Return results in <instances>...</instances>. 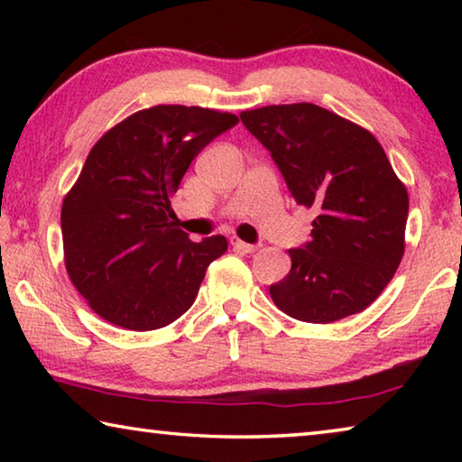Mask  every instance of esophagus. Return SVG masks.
Here are the masks:
<instances>
[{
	"instance_id": "1",
	"label": "esophagus",
	"mask_w": 462,
	"mask_h": 462,
	"mask_svg": "<svg viewBox=\"0 0 462 462\" xmlns=\"http://www.w3.org/2000/svg\"><path fill=\"white\" fill-rule=\"evenodd\" d=\"M230 245H232L234 248H236V250H242V253H256V250L261 248V245H248V242L240 240V238H236V236L230 238Z\"/></svg>"
}]
</instances>
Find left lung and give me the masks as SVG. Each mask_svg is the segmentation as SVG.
Returning <instances> with one entry per match:
<instances>
[{
	"mask_svg": "<svg viewBox=\"0 0 462 462\" xmlns=\"http://www.w3.org/2000/svg\"><path fill=\"white\" fill-rule=\"evenodd\" d=\"M271 152L297 206L316 214L311 240L291 248V271L269 291L301 322L358 314L393 279L403 256L410 199L369 130L314 104L242 112Z\"/></svg>",
	"mask_w": 462,
	"mask_h": 462,
	"instance_id": "left-lung-1",
	"label": "left lung"
}]
</instances>
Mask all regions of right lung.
Here are the masks:
<instances>
[{
  "mask_svg": "<svg viewBox=\"0 0 462 462\" xmlns=\"http://www.w3.org/2000/svg\"><path fill=\"white\" fill-rule=\"evenodd\" d=\"M234 114L198 106H154L107 130L85 161L60 209L65 267L106 322L146 332L193 306L224 236L191 242L177 228L171 198L191 161Z\"/></svg>",
  "mask_w": 462,
  "mask_h": 462,
  "instance_id": "obj_1",
  "label": "right lung"
}]
</instances>
